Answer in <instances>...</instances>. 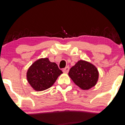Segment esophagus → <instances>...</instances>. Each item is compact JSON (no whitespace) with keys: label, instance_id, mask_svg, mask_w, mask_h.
Segmentation results:
<instances>
[{"label":"esophagus","instance_id":"obj_1","mask_svg":"<svg viewBox=\"0 0 125 125\" xmlns=\"http://www.w3.org/2000/svg\"><path fill=\"white\" fill-rule=\"evenodd\" d=\"M69 66H66V68H64L63 69V72L64 73H68V72H69Z\"/></svg>","mask_w":125,"mask_h":125}]
</instances>
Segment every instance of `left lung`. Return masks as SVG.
I'll list each match as a JSON object with an SVG mask.
<instances>
[{"mask_svg":"<svg viewBox=\"0 0 125 125\" xmlns=\"http://www.w3.org/2000/svg\"><path fill=\"white\" fill-rule=\"evenodd\" d=\"M69 77L83 90H89L96 84L99 78L98 69L86 60H78L69 70Z\"/></svg>","mask_w":125,"mask_h":125,"instance_id":"left-lung-1","label":"left lung"}]
</instances>
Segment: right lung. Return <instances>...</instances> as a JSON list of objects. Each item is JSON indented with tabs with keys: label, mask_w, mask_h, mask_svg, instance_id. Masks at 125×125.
I'll use <instances>...</instances> for the list:
<instances>
[{
	"label": "right lung",
	"mask_w": 125,
	"mask_h": 125,
	"mask_svg": "<svg viewBox=\"0 0 125 125\" xmlns=\"http://www.w3.org/2000/svg\"><path fill=\"white\" fill-rule=\"evenodd\" d=\"M62 73L56 63L51 62L48 58H41L29 68L26 77L34 90L43 91L51 87Z\"/></svg>",
	"instance_id": "add662e5"
}]
</instances>
